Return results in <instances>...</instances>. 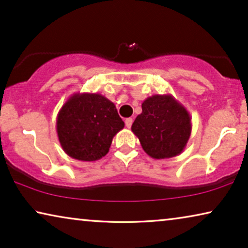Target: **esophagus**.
<instances>
[{"instance_id": "obj_1", "label": "esophagus", "mask_w": 248, "mask_h": 248, "mask_svg": "<svg viewBox=\"0 0 248 248\" xmlns=\"http://www.w3.org/2000/svg\"><path fill=\"white\" fill-rule=\"evenodd\" d=\"M132 123H133V120H132L131 117H128L125 120V125H126V127L130 128L132 126Z\"/></svg>"}]
</instances>
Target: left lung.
<instances>
[{
    "instance_id": "8db88e82",
    "label": "left lung",
    "mask_w": 248,
    "mask_h": 248,
    "mask_svg": "<svg viewBox=\"0 0 248 248\" xmlns=\"http://www.w3.org/2000/svg\"><path fill=\"white\" fill-rule=\"evenodd\" d=\"M191 120L186 108L171 94H154L142 103V113L131 130L151 158H171L181 155L187 144Z\"/></svg>"
}]
</instances>
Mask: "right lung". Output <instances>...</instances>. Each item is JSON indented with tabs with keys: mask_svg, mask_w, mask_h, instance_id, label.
<instances>
[{
	"mask_svg": "<svg viewBox=\"0 0 248 248\" xmlns=\"http://www.w3.org/2000/svg\"><path fill=\"white\" fill-rule=\"evenodd\" d=\"M123 127L115 105L99 93L72 94L56 120L61 147L81 161H96L106 155L113 138Z\"/></svg>",
	"mask_w": 248,
	"mask_h": 248,
	"instance_id": "obj_1",
	"label": "right lung"
}]
</instances>
